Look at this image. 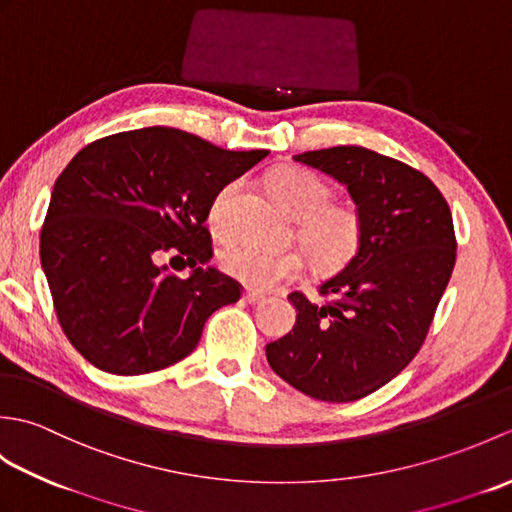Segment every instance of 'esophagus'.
<instances>
[{
	"label": "esophagus",
	"mask_w": 512,
	"mask_h": 512,
	"mask_svg": "<svg viewBox=\"0 0 512 512\" xmlns=\"http://www.w3.org/2000/svg\"><path fill=\"white\" fill-rule=\"evenodd\" d=\"M244 301H248V303H253V306H255V303H264L266 301V295H262V292H255V290H246L244 292Z\"/></svg>",
	"instance_id": "34e87169"
}]
</instances>
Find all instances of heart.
Masks as SVG:
<instances>
[{
    "mask_svg": "<svg viewBox=\"0 0 512 512\" xmlns=\"http://www.w3.org/2000/svg\"><path fill=\"white\" fill-rule=\"evenodd\" d=\"M277 202L297 220L299 242L321 268H339L356 255L363 239V217L354 204L332 202V187L317 173L301 167H281L268 176ZM242 182L231 180L217 189L209 204V224L215 233H231ZM220 264L242 284L270 290L297 279L306 262L299 250H270L253 242L228 244Z\"/></svg>",
    "mask_w": 512,
    "mask_h": 512,
    "instance_id": "heart-1",
    "label": "heart"
}]
</instances>
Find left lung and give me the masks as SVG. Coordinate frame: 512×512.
Masks as SVG:
<instances>
[{"mask_svg":"<svg viewBox=\"0 0 512 512\" xmlns=\"http://www.w3.org/2000/svg\"><path fill=\"white\" fill-rule=\"evenodd\" d=\"M345 184L363 217L356 255L319 286L290 292L297 323L266 345L273 372L325 402L374 394L418 354L455 266L444 195L424 173L372 149L341 145L295 156Z\"/></svg>","mask_w":512,"mask_h":512,"instance_id":"1","label":"left lung"}]
</instances>
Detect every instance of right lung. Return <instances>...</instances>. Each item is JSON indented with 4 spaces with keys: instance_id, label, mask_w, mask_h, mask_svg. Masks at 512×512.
Listing matches in <instances>:
<instances>
[{
    "instance_id": "obj_1",
    "label": "right lung",
    "mask_w": 512,
    "mask_h": 512,
    "mask_svg": "<svg viewBox=\"0 0 512 512\" xmlns=\"http://www.w3.org/2000/svg\"><path fill=\"white\" fill-rule=\"evenodd\" d=\"M266 156L143 127L94 140L68 162L39 255L57 319L85 361L118 376L158 372L189 356L206 319L242 297L235 279L206 266L204 222L217 189ZM165 254L187 256L192 275L160 267Z\"/></svg>"
}]
</instances>
